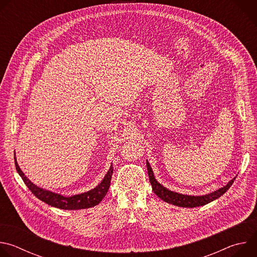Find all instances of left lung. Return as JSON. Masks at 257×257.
<instances>
[{"instance_id":"8db88e82","label":"left lung","mask_w":257,"mask_h":257,"mask_svg":"<svg viewBox=\"0 0 257 257\" xmlns=\"http://www.w3.org/2000/svg\"><path fill=\"white\" fill-rule=\"evenodd\" d=\"M146 167H148V172H149V177H150V182L152 184L153 190L154 192L164 201L171 203L173 205H177V206H181V207H196V206H202L205 205L215 199H217L218 197H221L225 192H227V190L232 186V184L234 183V180L236 179L233 178L231 181H229L227 183V185H225L224 187L219 188L213 192H210L208 194L205 195H187V194H182V193H178V192H174L169 190L168 188L164 187L161 183H159L157 181V179L155 178L154 175V171L149 163V161H146Z\"/></svg>"}]
</instances>
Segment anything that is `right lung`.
Returning <instances> with one entry per match:
<instances>
[{"mask_svg": "<svg viewBox=\"0 0 257 257\" xmlns=\"http://www.w3.org/2000/svg\"><path fill=\"white\" fill-rule=\"evenodd\" d=\"M14 159H15V167L18 174L22 178L25 185L36 197L51 206H54L60 209H67V210L83 209V208H89L97 205L105 196L106 192L108 191L109 183H111V179L114 171L113 164H112L108 171L106 172L105 176L103 177V179L100 181V183L96 187L80 194H75L72 196H64L60 193H56V192L41 188L39 186H36L35 184H33V183L21 171L20 167L18 166L16 157Z\"/></svg>", "mask_w": 257, "mask_h": 257, "instance_id": "add662e5", "label": "right lung"}]
</instances>
